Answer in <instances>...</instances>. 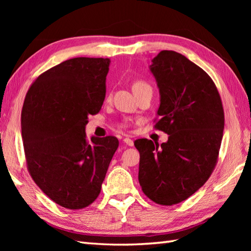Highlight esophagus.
Returning <instances> with one entry per match:
<instances>
[{
    "label": "esophagus",
    "instance_id": "esophagus-1",
    "mask_svg": "<svg viewBox=\"0 0 251 251\" xmlns=\"http://www.w3.org/2000/svg\"><path fill=\"white\" fill-rule=\"evenodd\" d=\"M123 141H124L125 145L129 146V147H132V146H134V141H132V140L130 139V138H124V139H123Z\"/></svg>",
    "mask_w": 251,
    "mask_h": 251
}]
</instances>
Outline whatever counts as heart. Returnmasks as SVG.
I'll list each match as a JSON object with an SVG mask.
<instances>
[{"label":"heart","instance_id":"obj_1","mask_svg":"<svg viewBox=\"0 0 251 251\" xmlns=\"http://www.w3.org/2000/svg\"><path fill=\"white\" fill-rule=\"evenodd\" d=\"M148 86H150V85H149L148 83H146L145 81H136L134 84H132V90H134V93L136 95L137 93H139L141 89L146 88ZM129 126H130V123L129 122H125V123H123V124H121L122 128H128Z\"/></svg>","mask_w":251,"mask_h":251}]
</instances>
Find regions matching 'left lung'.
Segmentation results:
<instances>
[{
	"label": "left lung",
	"mask_w": 251,
	"mask_h": 251,
	"mask_svg": "<svg viewBox=\"0 0 251 251\" xmlns=\"http://www.w3.org/2000/svg\"><path fill=\"white\" fill-rule=\"evenodd\" d=\"M150 70L161 95L154 128L168 141L138 139L139 183L149 199L172 206L205 184L219 156L225 111L211 77L183 55L162 50Z\"/></svg>",
	"instance_id": "left-lung-1"
}]
</instances>
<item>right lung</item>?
I'll use <instances>...</instances> for the list:
<instances>
[{"instance_id": "add662e5", "label": "right lung", "mask_w": 251, "mask_h": 251, "mask_svg": "<svg viewBox=\"0 0 251 251\" xmlns=\"http://www.w3.org/2000/svg\"><path fill=\"white\" fill-rule=\"evenodd\" d=\"M109 58L77 57L36 77L21 111L26 167L36 185L67 209H83L97 199L116 137L85 132L88 115L101 110Z\"/></svg>"}]
</instances>
